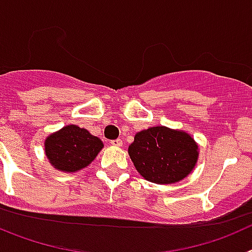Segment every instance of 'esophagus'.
I'll return each mask as SVG.
<instances>
[{
  "label": "esophagus",
  "mask_w": 252,
  "mask_h": 252,
  "mask_svg": "<svg viewBox=\"0 0 252 252\" xmlns=\"http://www.w3.org/2000/svg\"><path fill=\"white\" fill-rule=\"evenodd\" d=\"M111 145H112V146H117V148H120V146H122V140L121 139L112 140V141H111Z\"/></svg>",
  "instance_id": "obj_1"
}]
</instances>
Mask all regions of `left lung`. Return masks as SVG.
I'll list each match as a JSON object with an SVG mask.
<instances>
[{
  "label": "left lung",
  "instance_id": "obj_1",
  "mask_svg": "<svg viewBox=\"0 0 252 252\" xmlns=\"http://www.w3.org/2000/svg\"><path fill=\"white\" fill-rule=\"evenodd\" d=\"M128 155L144 179L157 184H173L192 173L199 149L186 131L154 126L135 135Z\"/></svg>",
  "mask_w": 252,
  "mask_h": 252
}]
</instances>
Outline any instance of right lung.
Here are the masks:
<instances>
[{
	"mask_svg": "<svg viewBox=\"0 0 252 252\" xmlns=\"http://www.w3.org/2000/svg\"><path fill=\"white\" fill-rule=\"evenodd\" d=\"M44 148L51 166L64 173H75L95 159L103 149V142L86 128L68 125L49 135Z\"/></svg>",
	"mask_w": 252,
	"mask_h": 252,
	"instance_id": "add662e5",
	"label": "right lung"
}]
</instances>
